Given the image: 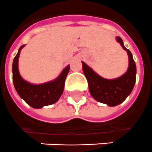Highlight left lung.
<instances>
[{
  "mask_svg": "<svg viewBox=\"0 0 152 152\" xmlns=\"http://www.w3.org/2000/svg\"><path fill=\"white\" fill-rule=\"evenodd\" d=\"M116 41L127 52L129 56L128 69L122 76L114 79H106L99 76L86 63L82 61V69L88 81L90 94L96 101L110 107L122 104L130 94L135 85L137 75V67L132 53L125 47L121 37L117 36Z\"/></svg>",
  "mask_w": 152,
  "mask_h": 152,
  "instance_id": "obj_1",
  "label": "left lung"
}]
</instances>
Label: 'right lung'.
Wrapping results in <instances>:
<instances>
[{"label": "right lung", "mask_w": 152, "mask_h": 152, "mask_svg": "<svg viewBox=\"0 0 152 152\" xmlns=\"http://www.w3.org/2000/svg\"><path fill=\"white\" fill-rule=\"evenodd\" d=\"M24 46L22 45L19 48L12 64V80L17 93L28 105L34 108L39 109L55 104L63 94L64 83L70 70V66H66L62 70L60 75L51 82L38 85L30 83L22 77L18 67L20 52Z\"/></svg>", "instance_id": "right-lung-1"}]
</instances>
